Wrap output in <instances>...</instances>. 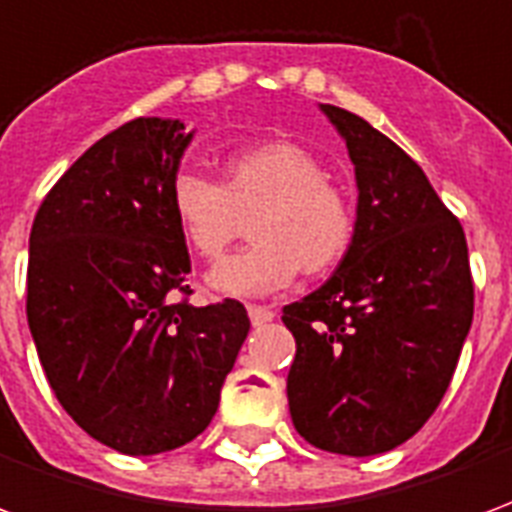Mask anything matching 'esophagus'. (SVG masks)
<instances>
[{
  "mask_svg": "<svg viewBox=\"0 0 512 512\" xmlns=\"http://www.w3.org/2000/svg\"><path fill=\"white\" fill-rule=\"evenodd\" d=\"M249 321L252 326H266V323L274 321V310H268V307H257V304H249Z\"/></svg>",
  "mask_w": 512,
  "mask_h": 512,
  "instance_id": "obj_1",
  "label": "esophagus"
}]
</instances>
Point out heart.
I'll return each mask as SVG.
<instances>
[{
  "label": "heart",
  "mask_w": 512,
  "mask_h": 512,
  "mask_svg": "<svg viewBox=\"0 0 512 512\" xmlns=\"http://www.w3.org/2000/svg\"><path fill=\"white\" fill-rule=\"evenodd\" d=\"M169 208L183 241L200 257H219L252 216L255 241L208 274L219 296L252 299L285 288L304 268L323 274L348 252L354 208L326 178L315 153L296 142H263L227 158L224 183L180 169L169 183Z\"/></svg>",
  "instance_id": "1"
}]
</instances>
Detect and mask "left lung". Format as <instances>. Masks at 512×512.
<instances>
[{
  "mask_svg": "<svg viewBox=\"0 0 512 512\" xmlns=\"http://www.w3.org/2000/svg\"><path fill=\"white\" fill-rule=\"evenodd\" d=\"M356 175L354 238L321 288L293 301V425L318 450H395L436 411L472 329L461 222L406 150L340 106L318 104Z\"/></svg>",
  "mask_w": 512,
  "mask_h": 512,
  "instance_id": "1",
  "label": "left lung"
}]
</instances>
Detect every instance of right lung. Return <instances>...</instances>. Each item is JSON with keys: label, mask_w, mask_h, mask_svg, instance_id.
Returning <instances> with one entry per match:
<instances>
[{"label": "right lung", "mask_w": 512, "mask_h": 512, "mask_svg": "<svg viewBox=\"0 0 512 512\" xmlns=\"http://www.w3.org/2000/svg\"><path fill=\"white\" fill-rule=\"evenodd\" d=\"M191 136L175 117L106 134L29 233L27 321L43 373L73 422L123 455L197 439L249 334L241 301H175L191 260L169 183Z\"/></svg>", "instance_id": "1"}]
</instances>
